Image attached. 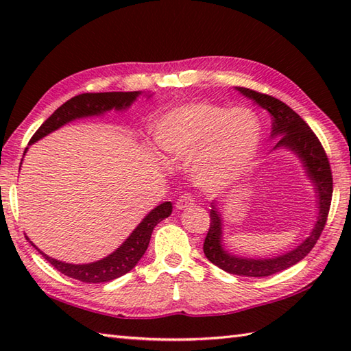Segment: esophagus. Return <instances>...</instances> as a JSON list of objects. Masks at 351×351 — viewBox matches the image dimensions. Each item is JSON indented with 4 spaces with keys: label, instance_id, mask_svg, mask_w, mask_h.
Wrapping results in <instances>:
<instances>
[{
    "label": "esophagus",
    "instance_id": "1",
    "mask_svg": "<svg viewBox=\"0 0 351 351\" xmlns=\"http://www.w3.org/2000/svg\"><path fill=\"white\" fill-rule=\"evenodd\" d=\"M191 205H195V197H193L191 195H182V196H180V199L176 200L178 210H185V208H189Z\"/></svg>",
    "mask_w": 351,
    "mask_h": 351
}]
</instances>
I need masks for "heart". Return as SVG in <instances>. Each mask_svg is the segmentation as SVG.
Listing matches in <instances>:
<instances>
[{"label": "heart", "mask_w": 351, "mask_h": 351, "mask_svg": "<svg viewBox=\"0 0 351 351\" xmlns=\"http://www.w3.org/2000/svg\"><path fill=\"white\" fill-rule=\"evenodd\" d=\"M154 140L175 160L193 158L200 187L219 190L234 184L256 158L263 126L245 107L190 102L169 110L154 123Z\"/></svg>", "instance_id": "heart-1"}]
</instances>
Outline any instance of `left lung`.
<instances>
[{
    "mask_svg": "<svg viewBox=\"0 0 351 351\" xmlns=\"http://www.w3.org/2000/svg\"><path fill=\"white\" fill-rule=\"evenodd\" d=\"M237 90L247 96L249 99L256 102L259 107H263L270 113V136L273 140L280 138L274 143L273 151L274 149L285 147L297 155V158L303 164L304 171H306V176L311 180L312 185H314L317 196V221L309 237L304 238L295 249L273 258H247L234 255V253L226 250L225 244H223V215L220 213L221 208H219L223 205V202H219V200H213L211 202L210 230H208L204 243L205 256L214 265H217L221 270L230 274L247 276V278H265V276L276 274L300 263L315 245L319 235L323 232L327 221V214H329L330 210L333 193L332 170L319 140L312 132L308 123L293 108H289L287 104L273 98L270 95L259 93L245 87H237Z\"/></svg>",
    "mask_w": 351,
    "mask_h": 351,
    "instance_id": "left-lung-1",
    "label": "left lung"
}]
</instances>
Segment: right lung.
Returning <instances> with one entry per match:
<instances>
[{
  "instance_id": "right-lung-1",
  "label": "right lung",
  "mask_w": 351,
  "mask_h": 351,
  "mask_svg": "<svg viewBox=\"0 0 351 351\" xmlns=\"http://www.w3.org/2000/svg\"><path fill=\"white\" fill-rule=\"evenodd\" d=\"M143 92H104V93H83L78 96H73L68 102H64L62 107H58L54 113H52L47 121H45L40 128L34 132V136L29 140V145L36 143L37 140L48 136L52 131L62 128L63 125L69 123L72 121L83 117H92V116H101L107 111H123L130 108L134 102L137 101L138 96ZM147 98L152 95L145 93ZM28 149V147H27ZM25 149V152H27ZM24 152V155H25ZM171 214V204L164 202L160 204L156 208L149 213L146 217L138 223V226L132 230L131 235L119 245V247L110 253L108 256L102 258L99 261L88 264H69L63 263L51 258L48 255L36 247L33 241L25 235L27 240L32 243L33 247L40 253V255L48 261V263L63 273L64 276H69L72 279H77L86 283H102L110 282L113 279L121 278V276L131 271L134 267L137 265L140 258L145 255V252L151 241V235L154 228L164 219H167Z\"/></svg>"
}]
</instances>
